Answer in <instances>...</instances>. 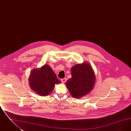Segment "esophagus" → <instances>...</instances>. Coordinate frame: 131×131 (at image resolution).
I'll return each mask as SVG.
<instances>
[{"instance_id": "34e87169", "label": "esophagus", "mask_w": 131, "mask_h": 131, "mask_svg": "<svg viewBox=\"0 0 131 131\" xmlns=\"http://www.w3.org/2000/svg\"><path fill=\"white\" fill-rule=\"evenodd\" d=\"M66 81V78H64V79H61V82H63V83H64V82H65Z\"/></svg>"}]
</instances>
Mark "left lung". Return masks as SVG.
<instances>
[{"instance_id":"obj_1","label":"left lung","mask_w":131,"mask_h":131,"mask_svg":"<svg viewBox=\"0 0 131 131\" xmlns=\"http://www.w3.org/2000/svg\"><path fill=\"white\" fill-rule=\"evenodd\" d=\"M72 78L66 82L71 95L75 98L86 95L92 89L95 77L91 66L87 63L77 64L71 68Z\"/></svg>"}]
</instances>
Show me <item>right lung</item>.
I'll list each match as a JSON object with an SVG mask.
<instances>
[{"mask_svg": "<svg viewBox=\"0 0 131 131\" xmlns=\"http://www.w3.org/2000/svg\"><path fill=\"white\" fill-rule=\"evenodd\" d=\"M29 81L32 89L42 96L49 95L55 84L61 82L52 70L47 65H45L40 69L32 70Z\"/></svg>", "mask_w": 131, "mask_h": 131, "instance_id": "right-lung-1", "label": "right lung"}]
</instances>
